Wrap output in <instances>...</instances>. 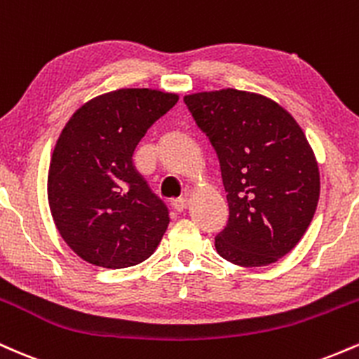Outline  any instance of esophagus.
<instances>
[{
	"label": "esophagus",
	"mask_w": 359,
	"mask_h": 359,
	"mask_svg": "<svg viewBox=\"0 0 359 359\" xmlns=\"http://www.w3.org/2000/svg\"><path fill=\"white\" fill-rule=\"evenodd\" d=\"M185 205H187V201H185V199H174L170 203V208L174 209L175 212H182L185 209Z\"/></svg>",
	"instance_id": "1"
}]
</instances>
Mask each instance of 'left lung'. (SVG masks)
I'll return each mask as SVG.
<instances>
[{
    "label": "left lung",
    "instance_id": "left-lung-1",
    "mask_svg": "<svg viewBox=\"0 0 359 359\" xmlns=\"http://www.w3.org/2000/svg\"><path fill=\"white\" fill-rule=\"evenodd\" d=\"M184 102L219 158L229 219L217 253L240 266L278 262L319 201V167L302 128L278 102L248 90H204Z\"/></svg>",
    "mask_w": 359,
    "mask_h": 359
}]
</instances>
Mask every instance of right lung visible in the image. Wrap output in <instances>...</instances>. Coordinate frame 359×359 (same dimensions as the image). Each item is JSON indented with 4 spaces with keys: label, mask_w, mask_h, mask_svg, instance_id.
Returning <instances> with one entry per match:
<instances>
[{
    "label": "right lung",
    "mask_w": 359,
    "mask_h": 359,
    "mask_svg": "<svg viewBox=\"0 0 359 359\" xmlns=\"http://www.w3.org/2000/svg\"><path fill=\"white\" fill-rule=\"evenodd\" d=\"M177 101L158 89H116L65 123L48 168V205L62 240L90 265H138L162 241L168 209L135 168L133 151Z\"/></svg>",
    "instance_id": "obj_1"
}]
</instances>
